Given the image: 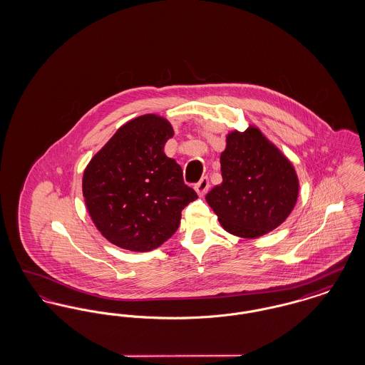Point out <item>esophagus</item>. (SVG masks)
Here are the masks:
<instances>
[{"instance_id":"obj_1","label":"esophagus","mask_w":365,"mask_h":365,"mask_svg":"<svg viewBox=\"0 0 365 365\" xmlns=\"http://www.w3.org/2000/svg\"><path fill=\"white\" fill-rule=\"evenodd\" d=\"M209 187H210V185H209V179L207 176H204V178L194 186V189H195L198 195H204L205 192H208Z\"/></svg>"}]
</instances>
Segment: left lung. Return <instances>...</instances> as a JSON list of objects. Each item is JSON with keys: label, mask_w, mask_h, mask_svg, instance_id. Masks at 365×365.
Segmentation results:
<instances>
[{"label": "left lung", "mask_w": 365, "mask_h": 365, "mask_svg": "<svg viewBox=\"0 0 365 365\" xmlns=\"http://www.w3.org/2000/svg\"><path fill=\"white\" fill-rule=\"evenodd\" d=\"M223 182L205 197L227 232L252 240L280 226L297 204L294 165L253 124L230 131L220 155Z\"/></svg>", "instance_id": "obj_1"}]
</instances>
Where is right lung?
Masks as SVG:
<instances>
[{"label": "right lung", "mask_w": 365, "mask_h": 365, "mask_svg": "<svg viewBox=\"0 0 365 365\" xmlns=\"http://www.w3.org/2000/svg\"><path fill=\"white\" fill-rule=\"evenodd\" d=\"M174 137L165 118L138 116L113 134L87 164L82 191L88 215L108 241L150 252L178 230L182 209L197 200L164 145Z\"/></svg>", "instance_id": "obj_1"}]
</instances>
